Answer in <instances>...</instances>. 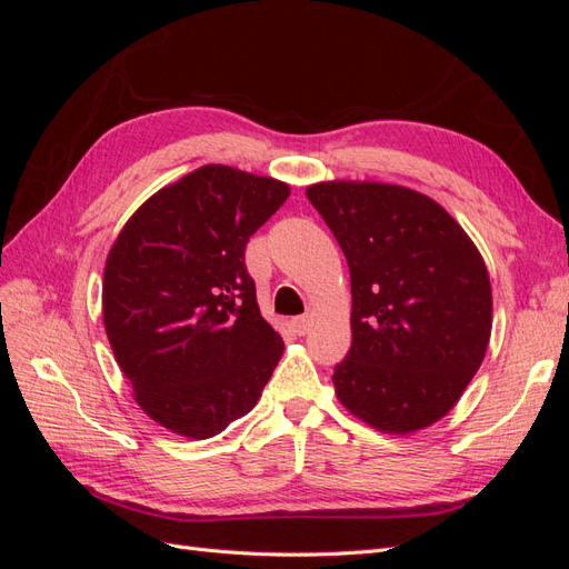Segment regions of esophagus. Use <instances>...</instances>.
I'll use <instances>...</instances> for the list:
<instances>
[{
  "label": "esophagus",
  "mask_w": 569,
  "mask_h": 569,
  "mask_svg": "<svg viewBox=\"0 0 569 569\" xmlns=\"http://www.w3.org/2000/svg\"><path fill=\"white\" fill-rule=\"evenodd\" d=\"M295 330H297V335L303 337L308 330H311V318H308V316L297 318V320H295Z\"/></svg>",
  "instance_id": "1"
}]
</instances>
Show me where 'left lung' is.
Returning <instances> with one entry per match:
<instances>
[{"instance_id": "obj_1", "label": "left lung", "mask_w": 569, "mask_h": 569, "mask_svg": "<svg viewBox=\"0 0 569 569\" xmlns=\"http://www.w3.org/2000/svg\"><path fill=\"white\" fill-rule=\"evenodd\" d=\"M306 197L351 270V351L332 375L339 403L385 435L439 422L489 347L485 258L458 220L416 189L330 180Z\"/></svg>"}]
</instances>
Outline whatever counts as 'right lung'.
Instances as JSON below:
<instances>
[{
  "instance_id": "right-lung-1",
  "label": "right lung",
  "mask_w": 569,
  "mask_h": 569,
  "mask_svg": "<svg viewBox=\"0 0 569 569\" xmlns=\"http://www.w3.org/2000/svg\"><path fill=\"white\" fill-rule=\"evenodd\" d=\"M289 184L209 163L137 209L107 256L101 313L132 399L168 432L220 435L261 399L282 358L244 266Z\"/></svg>"
}]
</instances>
